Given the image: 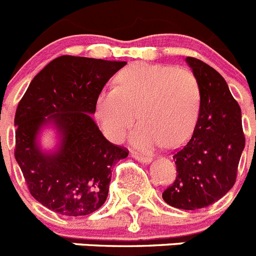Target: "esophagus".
Here are the masks:
<instances>
[{
	"mask_svg": "<svg viewBox=\"0 0 256 256\" xmlns=\"http://www.w3.org/2000/svg\"><path fill=\"white\" fill-rule=\"evenodd\" d=\"M132 156L134 159H137L138 162H141V163H150V162H152V158H150V156H145V155L137 154V152H132Z\"/></svg>",
	"mask_w": 256,
	"mask_h": 256,
	"instance_id": "34e87169",
	"label": "esophagus"
}]
</instances>
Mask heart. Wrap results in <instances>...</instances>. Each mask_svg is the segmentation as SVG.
I'll return each mask as SVG.
<instances>
[{
    "label": "heart",
    "mask_w": 256,
    "mask_h": 256,
    "mask_svg": "<svg viewBox=\"0 0 256 256\" xmlns=\"http://www.w3.org/2000/svg\"><path fill=\"white\" fill-rule=\"evenodd\" d=\"M116 86L104 89L96 100L94 115L102 132L119 142L134 122L130 142L137 149L152 150L164 144H184L196 126L200 106V89L188 70L171 66L132 63L119 71Z\"/></svg>",
    "instance_id": "1"
}]
</instances>
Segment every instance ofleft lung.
Returning <instances> with one entry per match:
<instances>
[{"label": "left lung", "mask_w": 256, "mask_h": 256, "mask_svg": "<svg viewBox=\"0 0 256 256\" xmlns=\"http://www.w3.org/2000/svg\"><path fill=\"white\" fill-rule=\"evenodd\" d=\"M200 89V115L193 136L174 152L178 176L163 200L181 210L203 208L233 188L244 148L241 108L219 72L188 56Z\"/></svg>", "instance_id": "obj_1"}]
</instances>
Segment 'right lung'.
I'll return each instance as SVG.
<instances>
[{"mask_svg": "<svg viewBox=\"0 0 256 256\" xmlns=\"http://www.w3.org/2000/svg\"><path fill=\"white\" fill-rule=\"evenodd\" d=\"M126 62L62 56L34 78L16 107L15 159L34 200L63 216L97 211L108 194L111 170L128 149L107 141L90 114L111 76ZM53 124L61 137L42 153L36 134Z\"/></svg>", "mask_w": 256, "mask_h": 256, "instance_id": "obj_1", "label": "right lung"}]
</instances>
